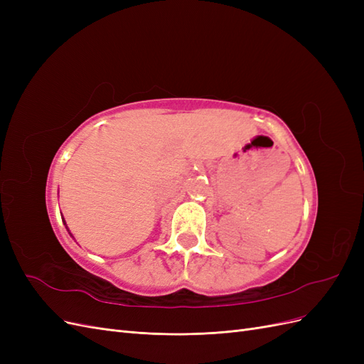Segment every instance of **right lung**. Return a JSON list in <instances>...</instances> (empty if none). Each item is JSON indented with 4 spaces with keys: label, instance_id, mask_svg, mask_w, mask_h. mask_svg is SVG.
<instances>
[{
    "label": "right lung",
    "instance_id": "obj_1",
    "mask_svg": "<svg viewBox=\"0 0 364 364\" xmlns=\"http://www.w3.org/2000/svg\"><path fill=\"white\" fill-rule=\"evenodd\" d=\"M63 225H65V226H67V223H65V220H63ZM67 230H68V232H70V229H68V226H67ZM70 235H71V232H70ZM71 237H73V235H71Z\"/></svg>",
    "mask_w": 364,
    "mask_h": 364
}]
</instances>
